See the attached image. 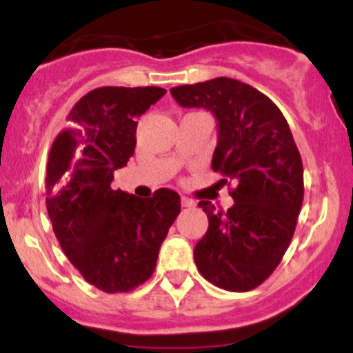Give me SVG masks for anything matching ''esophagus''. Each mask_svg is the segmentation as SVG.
<instances>
[{
    "label": "esophagus",
    "instance_id": "34e87169",
    "mask_svg": "<svg viewBox=\"0 0 353 353\" xmlns=\"http://www.w3.org/2000/svg\"><path fill=\"white\" fill-rule=\"evenodd\" d=\"M181 204H182V208H196V202H194L192 199H189V197H184L182 196L181 197Z\"/></svg>",
    "mask_w": 353,
    "mask_h": 353
}]
</instances>
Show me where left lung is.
I'll use <instances>...</instances> for the list:
<instances>
[{"instance_id":"obj_1","label":"left lung","mask_w":353,"mask_h":353,"mask_svg":"<svg viewBox=\"0 0 353 353\" xmlns=\"http://www.w3.org/2000/svg\"><path fill=\"white\" fill-rule=\"evenodd\" d=\"M171 94L182 108L212 112L217 119L212 169L236 184L228 210L199 202L209 229L194 247V261L214 285L230 292L252 290L281 264L302 208L303 168L292 132L272 101L237 79L185 84L172 88Z\"/></svg>"}]
</instances>
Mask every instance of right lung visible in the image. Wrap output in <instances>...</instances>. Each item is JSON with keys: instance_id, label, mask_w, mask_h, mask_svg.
<instances>
[{"instance_id": "obj_1", "label": "right lung", "mask_w": 353, "mask_h": 353, "mask_svg": "<svg viewBox=\"0 0 353 353\" xmlns=\"http://www.w3.org/2000/svg\"><path fill=\"white\" fill-rule=\"evenodd\" d=\"M165 89L104 86L83 96L70 128L51 145L46 208L61 249L91 285L129 292L151 277L179 194L159 189L143 199L111 188L116 169L134 154L137 117Z\"/></svg>"}]
</instances>
